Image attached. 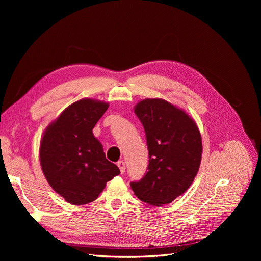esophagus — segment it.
Listing matches in <instances>:
<instances>
[{
    "label": "esophagus",
    "mask_w": 261,
    "mask_h": 261,
    "mask_svg": "<svg viewBox=\"0 0 261 261\" xmlns=\"http://www.w3.org/2000/svg\"><path fill=\"white\" fill-rule=\"evenodd\" d=\"M117 166H118V168H119V170H120L121 173L125 172V169H126V164H125V162H123V161H118V162H117Z\"/></svg>",
    "instance_id": "esophagus-1"
}]
</instances>
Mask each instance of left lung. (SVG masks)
Returning a JSON list of instances; mask_svg holds the SVG:
<instances>
[{
    "label": "left lung",
    "mask_w": 261,
    "mask_h": 261,
    "mask_svg": "<svg viewBox=\"0 0 261 261\" xmlns=\"http://www.w3.org/2000/svg\"><path fill=\"white\" fill-rule=\"evenodd\" d=\"M146 134L149 164L131 188L154 206L171 203L188 189L198 173L202 140L195 120L164 99H144L134 107Z\"/></svg>",
    "instance_id": "8db88e82"
}]
</instances>
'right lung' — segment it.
Listing matches in <instances>:
<instances>
[{"label": "right lung", "mask_w": 261, "mask_h": 261, "mask_svg": "<svg viewBox=\"0 0 261 261\" xmlns=\"http://www.w3.org/2000/svg\"><path fill=\"white\" fill-rule=\"evenodd\" d=\"M108 107L103 101L78 100L50 123L41 140V168L51 188L71 204L93 202L120 173L92 132Z\"/></svg>", "instance_id": "add662e5"}]
</instances>
